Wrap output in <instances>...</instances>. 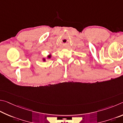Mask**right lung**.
I'll return each mask as SVG.
<instances>
[{"label": "right lung", "mask_w": 123, "mask_h": 123, "mask_svg": "<svg viewBox=\"0 0 123 123\" xmlns=\"http://www.w3.org/2000/svg\"><path fill=\"white\" fill-rule=\"evenodd\" d=\"M49 57V58H50V57Z\"/></svg>", "instance_id": "add662e5"}]
</instances>
